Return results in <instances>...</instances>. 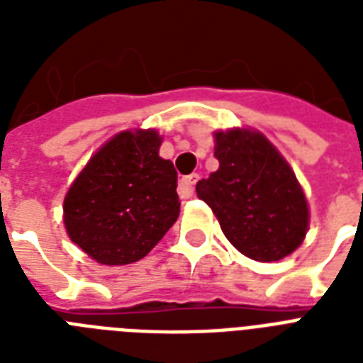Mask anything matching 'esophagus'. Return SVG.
Listing matches in <instances>:
<instances>
[{"label": "esophagus", "instance_id": "esophagus-1", "mask_svg": "<svg viewBox=\"0 0 363 363\" xmlns=\"http://www.w3.org/2000/svg\"><path fill=\"white\" fill-rule=\"evenodd\" d=\"M198 179H199L198 173H192V175L182 177L181 182H179V194H181V198H192L194 186H196Z\"/></svg>", "mask_w": 363, "mask_h": 363}]
</instances>
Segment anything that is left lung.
Segmentation results:
<instances>
[{
  "mask_svg": "<svg viewBox=\"0 0 363 363\" xmlns=\"http://www.w3.org/2000/svg\"><path fill=\"white\" fill-rule=\"evenodd\" d=\"M218 169L196 184L233 247L256 262H277L303 242L309 207L281 152L259 131H215Z\"/></svg>",
  "mask_w": 363,
  "mask_h": 363,
  "instance_id": "left-lung-1",
  "label": "left lung"
}]
</instances>
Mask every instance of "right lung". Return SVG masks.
I'll return each mask as SVG.
<instances>
[{
  "instance_id": "obj_1",
  "label": "right lung",
  "mask_w": 363,
  "mask_h": 363,
  "mask_svg": "<svg viewBox=\"0 0 363 363\" xmlns=\"http://www.w3.org/2000/svg\"><path fill=\"white\" fill-rule=\"evenodd\" d=\"M154 130L121 131L94 154L65 194L64 224L98 264L145 258L179 218L177 171Z\"/></svg>"
}]
</instances>
